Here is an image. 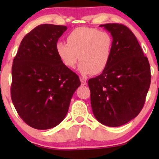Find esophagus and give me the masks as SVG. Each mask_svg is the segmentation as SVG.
<instances>
[{
  "label": "esophagus",
  "mask_w": 159,
  "mask_h": 159,
  "mask_svg": "<svg viewBox=\"0 0 159 159\" xmlns=\"http://www.w3.org/2000/svg\"><path fill=\"white\" fill-rule=\"evenodd\" d=\"M80 81H81V85L87 84V80H86V78H83V77H80Z\"/></svg>",
  "instance_id": "34e87169"
}]
</instances>
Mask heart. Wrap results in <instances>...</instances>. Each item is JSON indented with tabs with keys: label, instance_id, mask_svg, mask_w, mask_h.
I'll list each match as a JSON object with an SVG mask.
<instances>
[{
	"label": "heart",
	"instance_id": "obj_1",
	"mask_svg": "<svg viewBox=\"0 0 159 159\" xmlns=\"http://www.w3.org/2000/svg\"><path fill=\"white\" fill-rule=\"evenodd\" d=\"M67 43L57 42L55 51L67 68L72 69L80 61L78 70L82 75H97L108 65L113 53L114 41L106 31L96 28L80 27L66 36Z\"/></svg>",
	"mask_w": 159,
	"mask_h": 159
}]
</instances>
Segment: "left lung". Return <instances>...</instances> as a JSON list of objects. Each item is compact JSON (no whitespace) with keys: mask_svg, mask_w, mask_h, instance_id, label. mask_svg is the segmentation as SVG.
<instances>
[{"mask_svg":"<svg viewBox=\"0 0 159 159\" xmlns=\"http://www.w3.org/2000/svg\"><path fill=\"white\" fill-rule=\"evenodd\" d=\"M103 27L114 41L108 65L101 75L89 79L93 113L110 127L127 123L143 108L151 82L150 67L134 34L121 24Z\"/></svg>","mask_w":159,"mask_h":159,"instance_id":"obj_1","label":"left lung"}]
</instances>
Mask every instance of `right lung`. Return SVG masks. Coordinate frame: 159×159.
Listing matches in <instances>:
<instances>
[{
  "label": "right lung",
  "instance_id": "add662e5",
  "mask_svg": "<svg viewBox=\"0 0 159 159\" xmlns=\"http://www.w3.org/2000/svg\"><path fill=\"white\" fill-rule=\"evenodd\" d=\"M67 27L44 24L23 38L12 66L11 98L20 117L34 129L63 121L79 77L63 64L55 45Z\"/></svg>",
  "mask_w": 159,
  "mask_h": 159
}]
</instances>
